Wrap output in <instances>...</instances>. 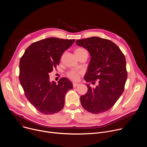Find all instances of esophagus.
I'll return each mask as SVG.
<instances>
[{"label": "esophagus", "mask_w": 147, "mask_h": 147, "mask_svg": "<svg viewBox=\"0 0 147 147\" xmlns=\"http://www.w3.org/2000/svg\"><path fill=\"white\" fill-rule=\"evenodd\" d=\"M78 85H79V84L77 83V82H73V87L74 88L77 87Z\"/></svg>", "instance_id": "1"}]
</instances>
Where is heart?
<instances>
[{
    "label": "heart",
    "instance_id": "1",
    "mask_svg": "<svg viewBox=\"0 0 147 147\" xmlns=\"http://www.w3.org/2000/svg\"><path fill=\"white\" fill-rule=\"evenodd\" d=\"M75 54L76 55L80 56L82 55H84V54H87L88 55V52L84 48H78L75 50ZM81 74V72L75 70H72L67 72V76L70 78L72 80H77L78 78L79 75Z\"/></svg>",
    "mask_w": 147,
    "mask_h": 147
}]
</instances>
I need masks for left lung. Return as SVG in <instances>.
Returning <instances> with one entry per match:
<instances>
[{"label": "left lung", "instance_id": "obj_1", "mask_svg": "<svg viewBox=\"0 0 147 147\" xmlns=\"http://www.w3.org/2000/svg\"><path fill=\"white\" fill-rule=\"evenodd\" d=\"M77 45L87 49L91 56L84 80L88 91L80 96L84 109L94 114L107 112L115 104L124 90L127 78L126 61L124 54L112 41L97 36L76 40Z\"/></svg>", "mask_w": 147, "mask_h": 147}]
</instances>
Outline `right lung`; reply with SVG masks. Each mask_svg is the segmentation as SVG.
I'll list each match as a JSON object with an SVG mask.
<instances>
[{
    "instance_id": "add662e5",
    "label": "right lung",
    "mask_w": 147,
    "mask_h": 147,
    "mask_svg": "<svg viewBox=\"0 0 147 147\" xmlns=\"http://www.w3.org/2000/svg\"><path fill=\"white\" fill-rule=\"evenodd\" d=\"M75 39L51 37L30 45L20 61L19 80L32 105L44 115H52L64 107L65 95L73 88L66 77L56 84L49 81V73L59 65L61 56Z\"/></svg>"
}]
</instances>
